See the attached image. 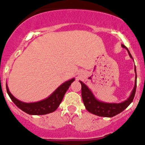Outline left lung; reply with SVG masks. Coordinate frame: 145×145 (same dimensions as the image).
Masks as SVG:
<instances>
[{
	"label": "left lung",
	"instance_id": "1",
	"mask_svg": "<svg viewBox=\"0 0 145 145\" xmlns=\"http://www.w3.org/2000/svg\"><path fill=\"white\" fill-rule=\"evenodd\" d=\"M121 46H122V48H125L127 50L130 57L133 59L128 48L123 44L121 45ZM135 85H134V88L131 92V95L125 101L119 102V103H113V102L109 103V102H105L103 101L99 100L98 99L96 98L91 90L84 83H83L81 81H79L81 84L82 99H83V104H84L88 112L93 114L102 116V117H113V116L122 112L124 109H126L129 106L130 104L133 102L134 97H135L136 86H137V74H136L135 66Z\"/></svg>",
	"mask_w": 145,
	"mask_h": 145
}]
</instances>
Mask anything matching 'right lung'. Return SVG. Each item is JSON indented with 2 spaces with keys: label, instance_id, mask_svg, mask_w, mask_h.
Listing matches in <instances>:
<instances>
[{
  "label": "right lung",
  "instance_id": "add662e5",
  "mask_svg": "<svg viewBox=\"0 0 145 145\" xmlns=\"http://www.w3.org/2000/svg\"><path fill=\"white\" fill-rule=\"evenodd\" d=\"M75 81V78L68 80L61 84L52 94L43 100L35 102H24L20 101L12 95L6 83V90L10 99L14 105L21 110L30 115H45L55 112L62 102L66 92Z\"/></svg>",
  "mask_w": 145,
  "mask_h": 145
}]
</instances>
